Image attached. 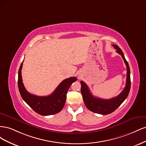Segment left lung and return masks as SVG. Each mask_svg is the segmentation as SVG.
I'll use <instances>...</instances> for the list:
<instances>
[{
	"instance_id": "obj_1",
	"label": "left lung",
	"mask_w": 146,
	"mask_h": 146,
	"mask_svg": "<svg viewBox=\"0 0 146 146\" xmlns=\"http://www.w3.org/2000/svg\"><path fill=\"white\" fill-rule=\"evenodd\" d=\"M113 46L116 49L117 53L121 55L127 66L126 85L121 94L115 98L110 99H103L96 98L92 95L86 84L83 81L80 82L81 93L82 94L84 103L88 110L98 114H108L115 111L123 102L126 99L130 90V70L129 63L125 60L124 55L121 48L116 44H113Z\"/></svg>"
}]
</instances>
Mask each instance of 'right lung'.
I'll return each instance as SVG.
<instances>
[{
  "label": "right lung",
  "mask_w": 146,
  "mask_h": 146,
  "mask_svg": "<svg viewBox=\"0 0 146 146\" xmlns=\"http://www.w3.org/2000/svg\"><path fill=\"white\" fill-rule=\"evenodd\" d=\"M22 62L18 72V88L23 100L34 111L42 116L52 115L59 113L64 107L66 94L71 84L77 80L76 77L66 78L60 83L55 90L47 96H38L30 94L24 87L21 76Z\"/></svg>",
  "instance_id": "right-lung-1"
}]
</instances>
